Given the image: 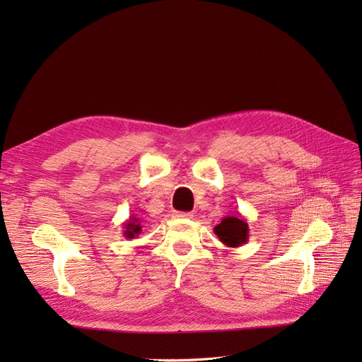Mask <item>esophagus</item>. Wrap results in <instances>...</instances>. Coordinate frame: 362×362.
I'll use <instances>...</instances> for the list:
<instances>
[{
	"label": "esophagus",
	"mask_w": 362,
	"mask_h": 362,
	"mask_svg": "<svg viewBox=\"0 0 362 362\" xmlns=\"http://www.w3.org/2000/svg\"><path fill=\"white\" fill-rule=\"evenodd\" d=\"M175 217H180V218H192L193 213H175Z\"/></svg>",
	"instance_id": "esophagus-1"
}]
</instances>
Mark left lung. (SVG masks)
Wrapping results in <instances>:
<instances>
[{
  "instance_id": "left-lung-1",
  "label": "left lung",
  "mask_w": 362,
  "mask_h": 362,
  "mask_svg": "<svg viewBox=\"0 0 362 362\" xmlns=\"http://www.w3.org/2000/svg\"><path fill=\"white\" fill-rule=\"evenodd\" d=\"M214 234L228 247H238L249 240L247 222L237 213L234 216H226L222 222L214 226Z\"/></svg>"
}]
</instances>
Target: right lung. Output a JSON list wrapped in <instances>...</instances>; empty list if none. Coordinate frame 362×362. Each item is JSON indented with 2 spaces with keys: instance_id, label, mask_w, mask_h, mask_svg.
<instances>
[{
  "instance_id": "1",
  "label": "right lung",
  "mask_w": 362,
  "mask_h": 362,
  "mask_svg": "<svg viewBox=\"0 0 362 362\" xmlns=\"http://www.w3.org/2000/svg\"><path fill=\"white\" fill-rule=\"evenodd\" d=\"M141 233L140 218L136 216H131L128 221L124 223V237L128 240L136 238Z\"/></svg>"
}]
</instances>
